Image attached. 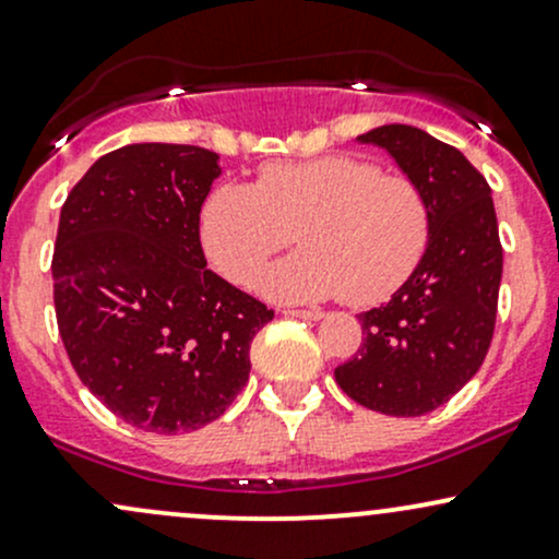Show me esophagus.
Returning a JSON list of instances; mask_svg holds the SVG:
<instances>
[{
    "mask_svg": "<svg viewBox=\"0 0 559 559\" xmlns=\"http://www.w3.org/2000/svg\"><path fill=\"white\" fill-rule=\"evenodd\" d=\"M282 314H285V317H296V320H314V322L325 317L320 309H285V311H282Z\"/></svg>",
    "mask_w": 559,
    "mask_h": 559,
    "instance_id": "esophagus-1",
    "label": "esophagus"
}]
</instances>
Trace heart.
Segmentation results:
<instances>
[{
    "mask_svg": "<svg viewBox=\"0 0 559 559\" xmlns=\"http://www.w3.org/2000/svg\"><path fill=\"white\" fill-rule=\"evenodd\" d=\"M298 231L301 253L258 280L272 301L344 296L368 306L392 296L421 263L431 213L421 186L383 176L376 162L320 157L272 162L255 186L226 183L202 205L205 255L231 282H250Z\"/></svg>",
    "mask_w": 559,
    "mask_h": 559,
    "instance_id": "obj_1",
    "label": "heart"
}]
</instances>
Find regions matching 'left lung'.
I'll return each instance as SVG.
<instances>
[{
	"label": "left lung",
	"instance_id": "8db88e82",
	"mask_svg": "<svg viewBox=\"0 0 559 559\" xmlns=\"http://www.w3.org/2000/svg\"><path fill=\"white\" fill-rule=\"evenodd\" d=\"M357 141L383 148L421 186L431 231L405 285L359 314L362 346L335 381L376 413L424 416L472 381L493 338L503 269L493 197L459 148L411 124H381Z\"/></svg>",
	"mask_w": 559,
	"mask_h": 559
}]
</instances>
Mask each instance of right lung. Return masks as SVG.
<instances>
[{
    "instance_id": "obj_1",
    "label": "right lung",
    "mask_w": 559,
    "mask_h": 559,
    "mask_svg": "<svg viewBox=\"0 0 559 559\" xmlns=\"http://www.w3.org/2000/svg\"><path fill=\"white\" fill-rule=\"evenodd\" d=\"M218 154L130 143L61 207L52 282L76 376L122 421L183 435L224 416L274 311L207 269L200 213Z\"/></svg>"
}]
</instances>
